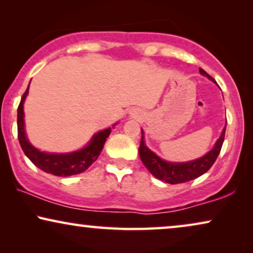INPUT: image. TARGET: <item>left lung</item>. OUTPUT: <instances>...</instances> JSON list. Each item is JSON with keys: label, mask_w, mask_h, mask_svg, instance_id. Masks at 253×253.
Listing matches in <instances>:
<instances>
[{"label": "left lung", "mask_w": 253, "mask_h": 253, "mask_svg": "<svg viewBox=\"0 0 253 253\" xmlns=\"http://www.w3.org/2000/svg\"><path fill=\"white\" fill-rule=\"evenodd\" d=\"M199 72L214 82V79L205 70H203L202 68L199 69ZM224 133H226V127H223L222 133H221L219 139L216 140L214 147L204 157L188 162H168L159 158L157 154L153 153L145 145L144 132L141 130L139 157L145 165V167L150 170L151 174L157 178L161 179V181L169 183V184H178V183L189 182L191 179H195L203 174H205L212 167L216 160L217 155L220 154L221 147H222L224 140Z\"/></svg>", "instance_id": "8db88e82"}]
</instances>
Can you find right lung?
I'll list each match as a JSON object with an SVG mask.
<instances>
[{
    "mask_svg": "<svg viewBox=\"0 0 253 253\" xmlns=\"http://www.w3.org/2000/svg\"><path fill=\"white\" fill-rule=\"evenodd\" d=\"M30 86V85H29ZM29 93V87L24 93L17 112V126H18V140L22 150L27 158L37 166L38 168L48 174L55 176H71L85 171L101 153L103 145L109 137L112 127L95 133L89 143L82 150L71 152V153H47L41 152L31 145L27 140L25 129H24V101Z\"/></svg>",
    "mask_w": 253,
    "mask_h": 253,
    "instance_id": "add662e5",
    "label": "right lung"
}]
</instances>
